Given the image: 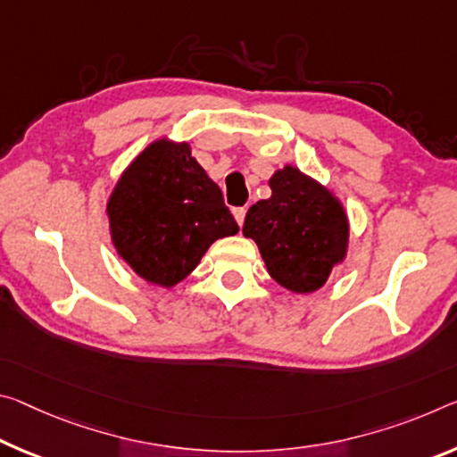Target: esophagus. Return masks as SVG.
<instances>
[{
  "mask_svg": "<svg viewBox=\"0 0 457 457\" xmlns=\"http://www.w3.org/2000/svg\"><path fill=\"white\" fill-rule=\"evenodd\" d=\"M234 217H236L237 226H244V220H245V207H236V209H234Z\"/></svg>",
  "mask_w": 457,
  "mask_h": 457,
  "instance_id": "34e87169",
  "label": "esophagus"
}]
</instances>
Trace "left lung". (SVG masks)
Instances as JSON below:
<instances>
[{"mask_svg": "<svg viewBox=\"0 0 457 457\" xmlns=\"http://www.w3.org/2000/svg\"><path fill=\"white\" fill-rule=\"evenodd\" d=\"M272 197L245 213L244 236L258 244L270 277L293 293H313L345 256L347 217L337 199L295 166L270 179Z\"/></svg>", "mask_w": 457, "mask_h": 457, "instance_id": "1", "label": "left lung"}]
</instances>
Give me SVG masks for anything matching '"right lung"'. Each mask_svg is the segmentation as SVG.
Here are the masks:
<instances>
[{
  "label": "right lung",
  "mask_w": 457,
  "mask_h": 457,
  "mask_svg": "<svg viewBox=\"0 0 457 457\" xmlns=\"http://www.w3.org/2000/svg\"><path fill=\"white\" fill-rule=\"evenodd\" d=\"M120 256L161 287L183 280L217 237L237 234L223 195L189 144L158 140L142 152L107 203Z\"/></svg>",
  "instance_id": "obj_1"
}]
</instances>
